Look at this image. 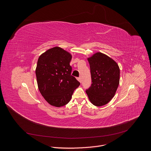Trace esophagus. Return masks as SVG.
Here are the masks:
<instances>
[{
  "mask_svg": "<svg viewBox=\"0 0 151 151\" xmlns=\"http://www.w3.org/2000/svg\"><path fill=\"white\" fill-rule=\"evenodd\" d=\"M77 79L78 80V81H79V82H81V78H77Z\"/></svg>",
  "mask_w": 151,
  "mask_h": 151,
  "instance_id": "esophagus-1",
  "label": "esophagus"
}]
</instances>
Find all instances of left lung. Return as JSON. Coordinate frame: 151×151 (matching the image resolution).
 Listing matches in <instances>:
<instances>
[{
  "label": "left lung",
  "mask_w": 151,
  "mask_h": 151,
  "mask_svg": "<svg viewBox=\"0 0 151 151\" xmlns=\"http://www.w3.org/2000/svg\"><path fill=\"white\" fill-rule=\"evenodd\" d=\"M88 61L92 83L86 93L93 104L101 106L115 94L119 83V68L113 59L101 52L94 54Z\"/></svg>",
  "instance_id": "left-lung-1"
}]
</instances>
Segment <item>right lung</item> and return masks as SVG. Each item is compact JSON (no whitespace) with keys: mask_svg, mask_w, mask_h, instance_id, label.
<instances>
[{"mask_svg":"<svg viewBox=\"0 0 151 151\" xmlns=\"http://www.w3.org/2000/svg\"><path fill=\"white\" fill-rule=\"evenodd\" d=\"M72 55L55 47L41 54L37 60L36 76L39 90L51 105L61 107L70 100L80 83L71 75Z\"/></svg>","mask_w":151,"mask_h":151,"instance_id":"1","label":"right lung"}]
</instances>
